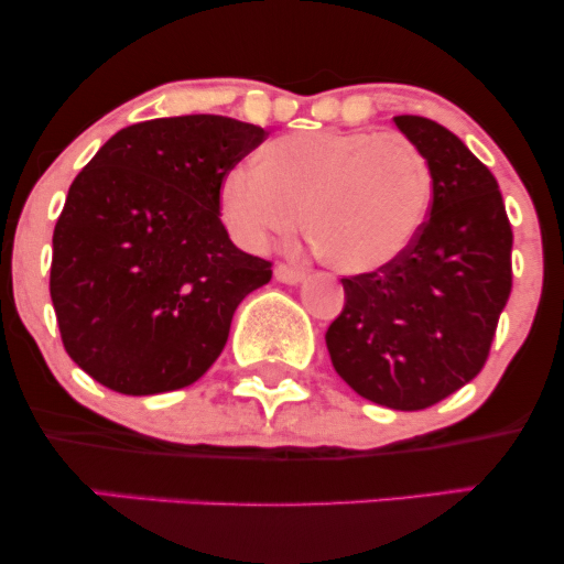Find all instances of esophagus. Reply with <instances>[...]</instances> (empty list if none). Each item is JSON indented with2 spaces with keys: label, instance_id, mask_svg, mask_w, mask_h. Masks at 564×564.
I'll use <instances>...</instances> for the list:
<instances>
[{
  "label": "esophagus",
  "instance_id": "esophagus-1",
  "mask_svg": "<svg viewBox=\"0 0 564 564\" xmlns=\"http://www.w3.org/2000/svg\"><path fill=\"white\" fill-rule=\"evenodd\" d=\"M304 270L302 268H294V264H286V262H278L275 264V278L281 283H289V286H296V283L304 281Z\"/></svg>",
  "mask_w": 564,
  "mask_h": 564
}]
</instances>
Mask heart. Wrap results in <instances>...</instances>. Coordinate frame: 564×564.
<instances>
[{
    "label": "heart",
    "mask_w": 564,
    "mask_h": 564,
    "mask_svg": "<svg viewBox=\"0 0 564 564\" xmlns=\"http://www.w3.org/2000/svg\"><path fill=\"white\" fill-rule=\"evenodd\" d=\"M432 206V170L416 142L377 132H296L262 148L219 185V209L249 249L307 225L323 262L377 273L411 249Z\"/></svg>",
    "instance_id": "b5f03b06"
}]
</instances>
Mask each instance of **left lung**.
I'll use <instances>...</instances> for the list:
<instances>
[{
  "label": "left lung",
  "mask_w": 564,
  "mask_h": 564,
  "mask_svg": "<svg viewBox=\"0 0 564 564\" xmlns=\"http://www.w3.org/2000/svg\"><path fill=\"white\" fill-rule=\"evenodd\" d=\"M394 124L430 161V217L390 268L341 278L326 347L360 398L422 411L488 360L511 291V225L496 177L456 134L424 116Z\"/></svg>",
  "instance_id": "8db88e82"
}]
</instances>
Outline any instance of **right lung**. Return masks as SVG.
<instances>
[{"label": "right lung", "mask_w": 564, "mask_h": 564, "mask_svg": "<svg viewBox=\"0 0 564 564\" xmlns=\"http://www.w3.org/2000/svg\"><path fill=\"white\" fill-rule=\"evenodd\" d=\"M264 138L228 116L151 119L116 132L76 174L53 232L50 296L70 360L102 387L193 384L243 296L273 278L219 219L225 174Z\"/></svg>", "instance_id": "add662e5"}]
</instances>
